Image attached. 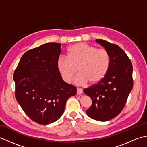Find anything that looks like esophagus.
<instances>
[{
  "label": "esophagus",
  "mask_w": 147,
  "mask_h": 147,
  "mask_svg": "<svg viewBox=\"0 0 147 147\" xmlns=\"http://www.w3.org/2000/svg\"><path fill=\"white\" fill-rule=\"evenodd\" d=\"M83 92V90L80 88H77V95H81Z\"/></svg>",
  "instance_id": "34e87169"
}]
</instances>
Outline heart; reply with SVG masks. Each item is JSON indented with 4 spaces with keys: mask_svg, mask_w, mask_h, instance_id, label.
<instances>
[{
    "mask_svg": "<svg viewBox=\"0 0 147 147\" xmlns=\"http://www.w3.org/2000/svg\"><path fill=\"white\" fill-rule=\"evenodd\" d=\"M57 68L65 82L70 83L78 72L75 80L78 85L88 83L96 85L104 78L109 69L111 57L104 49H97L86 43H78L67 49V57L57 60Z\"/></svg>",
    "mask_w": 147,
    "mask_h": 147,
    "instance_id": "heart-1",
    "label": "heart"
}]
</instances>
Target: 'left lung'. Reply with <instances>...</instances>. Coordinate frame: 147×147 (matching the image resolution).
<instances>
[{
	"mask_svg": "<svg viewBox=\"0 0 147 147\" xmlns=\"http://www.w3.org/2000/svg\"><path fill=\"white\" fill-rule=\"evenodd\" d=\"M95 41L109 53L111 64L100 82L84 89V93L92 100V106L86 112L93 119L107 121L119 114L126 104L133 85V65L118 45L101 39Z\"/></svg>",
	"mask_w": 147,
	"mask_h": 147,
	"instance_id": "1",
	"label": "left lung"
}]
</instances>
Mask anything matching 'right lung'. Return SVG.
<instances>
[{
	"label": "right lung",
	"mask_w": 147,
	"mask_h": 147,
	"mask_svg": "<svg viewBox=\"0 0 147 147\" xmlns=\"http://www.w3.org/2000/svg\"><path fill=\"white\" fill-rule=\"evenodd\" d=\"M61 43H48L26 51L14 73L15 96L31 119L45 125L63 114L76 88L64 82L57 68Z\"/></svg>",
	"instance_id": "add662e5"
}]
</instances>
